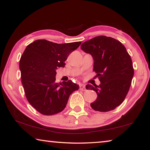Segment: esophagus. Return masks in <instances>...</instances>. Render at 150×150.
<instances>
[{
	"mask_svg": "<svg viewBox=\"0 0 150 150\" xmlns=\"http://www.w3.org/2000/svg\"><path fill=\"white\" fill-rule=\"evenodd\" d=\"M79 88H80V90L83 91H85L86 90H87V89H86V88H85V85H80Z\"/></svg>",
	"mask_w": 150,
	"mask_h": 150,
	"instance_id": "obj_1",
	"label": "esophagus"
}]
</instances>
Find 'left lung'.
<instances>
[{
	"label": "left lung",
	"mask_w": 150,
	"mask_h": 150,
	"mask_svg": "<svg viewBox=\"0 0 150 150\" xmlns=\"http://www.w3.org/2000/svg\"><path fill=\"white\" fill-rule=\"evenodd\" d=\"M81 49L92 55L93 71L100 81L98 86L86 85L87 90L97 94L91 108L104 112L114 110L123 103L130 89L134 73L130 55L120 42L105 35L85 42Z\"/></svg>",
	"instance_id": "obj_1"
}]
</instances>
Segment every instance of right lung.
Masks as SVG:
<instances>
[{
	"mask_svg": "<svg viewBox=\"0 0 150 150\" xmlns=\"http://www.w3.org/2000/svg\"><path fill=\"white\" fill-rule=\"evenodd\" d=\"M81 42L59 44L38 40L25 49L20 60L21 81L28 101L44 115H54L63 110L73 91L79 88L69 80L55 82L56 69L63 67L69 55Z\"/></svg>",
	"mask_w": 150,
	"mask_h": 150,
	"instance_id": "right-lung-1",
	"label": "right lung"
}]
</instances>
